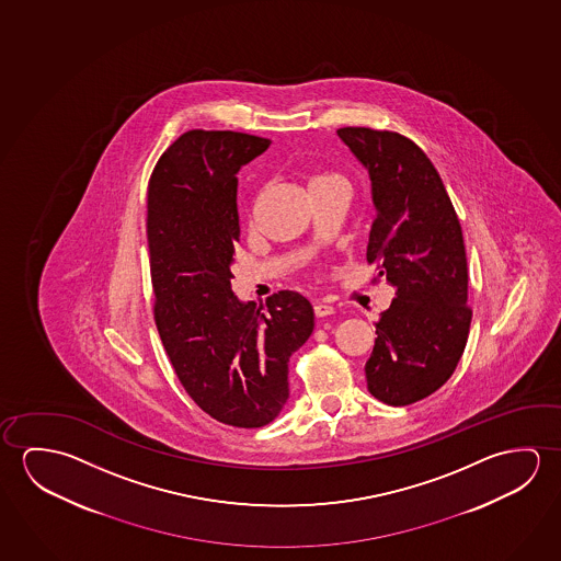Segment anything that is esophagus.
I'll list each match as a JSON object with an SVG mask.
<instances>
[{"mask_svg": "<svg viewBox=\"0 0 561 561\" xmlns=\"http://www.w3.org/2000/svg\"><path fill=\"white\" fill-rule=\"evenodd\" d=\"M333 306H330V304L325 302H316L313 304V313L318 316V318H328V316H331L333 313Z\"/></svg>", "mask_w": 561, "mask_h": 561, "instance_id": "obj_1", "label": "esophagus"}]
</instances>
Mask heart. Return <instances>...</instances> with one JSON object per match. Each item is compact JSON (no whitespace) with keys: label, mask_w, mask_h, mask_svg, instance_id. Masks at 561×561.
<instances>
[{"label":"heart","mask_w":561,"mask_h":561,"mask_svg":"<svg viewBox=\"0 0 561 561\" xmlns=\"http://www.w3.org/2000/svg\"><path fill=\"white\" fill-rule=\"evenodd\" d=\"M345 187L348 188L347 179L337 171H320L310 181V191L316 188Z\"/></svg>","instance_id":"obj_1"}]
</instances>
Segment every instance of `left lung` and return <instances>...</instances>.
<instances>
[{"label": "left lung", "instance_id": "8db88e82", "mask_svg": "<svg viewBox=\"0 0 561 561\" xmlns=\"http://www.w3.org/2000/svg\"><path fill=\"white\" fill-rule=\"evenodd\" d=\"M368 170L376 206L366 261L396 288L376 321L366 360L368 391L388 405H410L453 376L470 333L462 226L443 179L410 138L365 126L339 128Z\"/></svg>", "mask_w": 561, "mask_h": 561}]
</instances>
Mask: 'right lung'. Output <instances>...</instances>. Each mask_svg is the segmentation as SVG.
I'll list each match as a JSON object with an SVG mask.
<instances>
[{
    "instance_id": "obj_1",
    "label": "right lung",
    "mask_w": 561,
    "mask_h": 561,
    "mask_svg": "<svg viewBox=\"0 0 561 561\" xmlns=\"http://www.w3.org/2000/svg\"><path fill=\"white\" fill-rule=\"evenodd\" d=\"M271 140L231 130L181 134L148 185L153 320L179 382L224 425H268L288 400V360L313 331L302 294L280 290L267 310L231 290L240 241L238 171Z\"/></svg>"
}]
</instances>
